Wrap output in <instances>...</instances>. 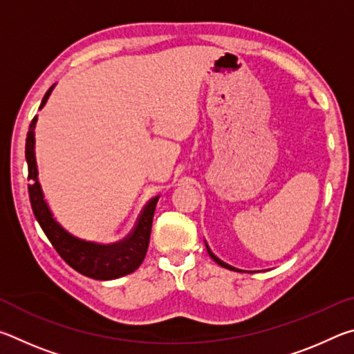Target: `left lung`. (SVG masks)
I'll return each instance as SVG.
<instances>
[{
    "mask_svg": "<svg viewBox=\"0 0 354 354\" xmlns=\"http://www.w3.org/2000/svg\"><path fill=\"white\" fill-rule=\"evenodd\" d=\"M206 250H207V253H209V256H211V257H212V259H214L215 262H217V263H218V266H221V267H225V268H227V270H234V272H241V270H239V268H234V267L227 266V263H226V262H223V261H220V259H218V257H217V256H215V254L212 253V251H211V248H209V247H207V243H206Z\"/></svg>",
    "mask_w": 354,
    "mask_h": 354,
    "instance_id": "left-lung-1",
    "label": "left lung"
}]
</instances>
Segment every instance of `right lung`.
Wrapping results in <instances>:
<instances>
[{"mask_svg":"<svg viewBox=\"0 0 354 354\" xmlns=\"http://www.w3.org/2000/svg\"><path fill=\"white\" fill-rule=\"evenodd\" d=\"M53 88H55V86L48 88L39 109L45 106L46 100L50 98V95L53 92ZM35 123H37V115L32 118L31 124H29L26 137L25 154L28 162V179L31 181L28 185V190L32 212L35 215V218H37L39 225L41 226V230H44L46 234L48 241L51 242L59 256H61L71 268H75L76 272H80L84 277L107 281L117 279L120 277H124V274H129L137 270L143 259H145L149 243V234H151L153 215L159 196H154V198L148 201V205L142 211L139 220H137L133 232H131L127 239H123L122 242L101 245L81 241V239L71 236L68 231H65L55 220L50 207H48L46 201L44 200V192H41L39 183L37 162H35L34 151Z\"/></svg>","mask_w":354,"mask_h":354,"instance_id":"right-lung-1","label":"right lung"}]
</instances>
